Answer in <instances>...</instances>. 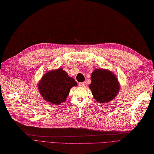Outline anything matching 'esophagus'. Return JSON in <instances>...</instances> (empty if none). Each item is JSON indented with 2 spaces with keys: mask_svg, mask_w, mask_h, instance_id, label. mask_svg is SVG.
Returning a JSON list of instances; mask_svg holds the SVG:
<instances>
[{
  "mask_svg": "<svg viewBox=\"0 0 154 154\" xmlns=\"http://www.w3.org/2000/svg\"><path fill=\"white\" fill-rule=\"evenodd\" d=\"M86 85V83L84 82H79V86H81V87H84V86Z\"/></svg>",
  "mask_w": 154,
  "mask_h": 154,
  "instance_id": "34e87169",
  "label": "esophagus"
}]
</instances>
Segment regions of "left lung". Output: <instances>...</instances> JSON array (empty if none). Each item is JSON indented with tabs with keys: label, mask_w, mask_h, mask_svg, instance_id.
<instances>
[{
	"label": "left lung",
	"mask_w": 154,
	"mask_h": 154,
	"mask_svg": "<svg viewBox=\"0 0 154 154\" xmlns=\"http://www.w3.org/2000/svg\"><path fill=\"white\" fill-rule=\"evenodd\" d=\"M89 87L94 98L101 103L112 100L120 89L115 75L111 72L103 69H97L92 73L91 83Z\"/></svg>",
	"instance_id": "8db88e82"
}]
</instances>
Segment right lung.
Segmentation results:
<instances>
[{
    "mask_svg": "<svg viewBox=\"0 0 154 154\" xmlns=\"http://www.w3.org/2000/svg\"><path fill=\"white\" fill-rule=\"evenodd\" d=\"M77 86L74 79L70 77L62 68L47 72L38 84V90L45 100L54 104L66 100L70 89Z\"/></svg>",
    "mask_w": 154,
    "mask_h": 154,
    "instance_id": "right-lung-1",
    "label": "right lung"
}]
</instances>
